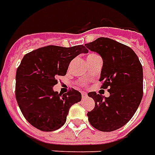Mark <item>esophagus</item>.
Returning a JSON list of instances; mask_svg holds the SVG:
<instances>
[{"instance_id":"1","label":"esophagus","mask_w":155,"mask_h":155,"mask_svg":"<svg viewBox=\"0 0 155 155\" xmlns=\"http://www.w3.org/2000/svg\"><path fill=\"white\" fill-rule=\"evenodd\" d=\"M82 98H83V99H84V98H87V94H85L84 92H83V93H82Z\"/></svg>"}]
</instances>
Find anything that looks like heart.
Returning <instances> with one entry per match:
<instances>
[{"instance_id": "obj_1", "label": "heart", "mask_w": 155, "mask_h": 155, "mask_svg": "<svg viewBox=\"0 0 155 155\" xmlns=\"http://www.w3.org/2000/svg\"><path fill=\"white\" fill-rule=\"evenodd\" d=\"M95 56H99L98 54H94V53H92V54H90L88 57H87V60H89L90 58H93V57H95ZM81 85H83V86H84L86 85V82L84 81H83V82H81Z\"/></svg>"}]
</instances>
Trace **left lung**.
I'll list each match as a JSON object with an SVG mask.
<instances>
[{
	"label": "left lung",
	"instance_id": "8db88e82",
	"mask_svg": "<svg viewBox=\"0 0 155 155\" xmlns=\"http://www.w3.org/2000/svg\"><path fill=\"white\" fill-rule=\"evenodd\" d=\"M88 49L98 53L103 60L100 82L108 89L109 97L88 93L94 107L88 112L90 124L101 131L121 128L133 117L143 94V66L130 47L107 37H99L86 43Z\"/></svg>",
	"mask_w": 155,
	"mask_h": 155
}]
</instances>
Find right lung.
<instances>
[{
	"instance_id": "add662e5",
	"label": "right lung",
	"mask_w": 155,
	"mask_h": 155,
	"mask_svg": "<svg viewBox=\"0 0 155 155\" xmlns=\"http://www.w3.org/2000/svg\"><path fill=\"white\" fill-rule=\"evenodd\" d=\"M84 45L65 48L48 45L26 54L16 71L15 96L27 121L42 131L56 130L65 123L70 107L81 101V93L71 89L65 94L54 91L57 77L65 76L70 62Z\"/></svg>"
}]
</instances>
